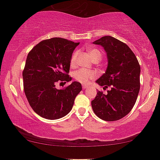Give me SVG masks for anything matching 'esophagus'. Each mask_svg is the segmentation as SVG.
<instances>
[{"label": "esophagus", "mask_w": 160, "mask_h": 160, "mask_svg": "<svg viewBox=\"0 0 160 160\" xmlns=\"http://www.w3.org/2000/svg\"><path fill=\"white\" fill-rule=\"evenodd\" d=\"M87 88H88V86H86V85H82V89L83 90H85V89H87Z\"/></svg>", "instance_id": "1"}]
</instances>
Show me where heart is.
<instances>
[{
    "label": "heart",
    "mask_w": 160,
    "mask_h": 160,
    "mask_svg": "<svg viewBox=\"0 0 160 160\" xmlns=\"http://www.w3.org/2000/svg\"><path fill=\"white\" fill-rule=\"evenodd\" d=\"M88 52L92 60L95 59V58L101 59V58H102V53L100 52V51L98 49L91 48L88 51ZM78 53H79V51H75L73 53L72 56L70 59V65L72 67H74L76 64ZM74 78L78 82L82 83V84H87L91 80H93L96 78V73L93 71H88L82 69H80V70H78L74 73Z\"/></svg>",
    "instance_id": "b5f03b06"
}]
</instances>
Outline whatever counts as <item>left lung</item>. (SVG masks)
I'll return each instance as SVG.
<instances>
[{"mask_svg":"<svg viewBox=\"0 0 160 160\" xmlns=\"http://www.w3.org/2000/svg\"><path fill=\"white\" fill-rule=\"evenodd\" d=\"M93 43L104 48L108 60L107 70L96 83L110 90L107 94L98 91L91 102L92 108L103 120H120L136 103L140 90V65L131 49L116 38L103 36Z\"/></svg>","mask_w":160,"mask_h":160,"instance_id":"obj_1","label":"left lung"}]
</instances>
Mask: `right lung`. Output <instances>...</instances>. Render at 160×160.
Instances as JSON below:
<instances>
[{
  "label": "right lung",
  "instance_id": "1",
  "mask_svg": "<svg viewBox=\"0 0 160 160\" xmlns=\"http://www.w3.org/2000/svg\"><path fill=\"white\" fill-rule=\"evenodd\" d=\"M79 42L61 38L44 40L34 46L27 57L22 77L24 91L35 113L48 120H57L72 110L82 85L74 81L58 90V80H72L68 73L70 59Z\"/></svg>",
  "mask_w": 160,
  "mask_h": 160
}]
</instances>
